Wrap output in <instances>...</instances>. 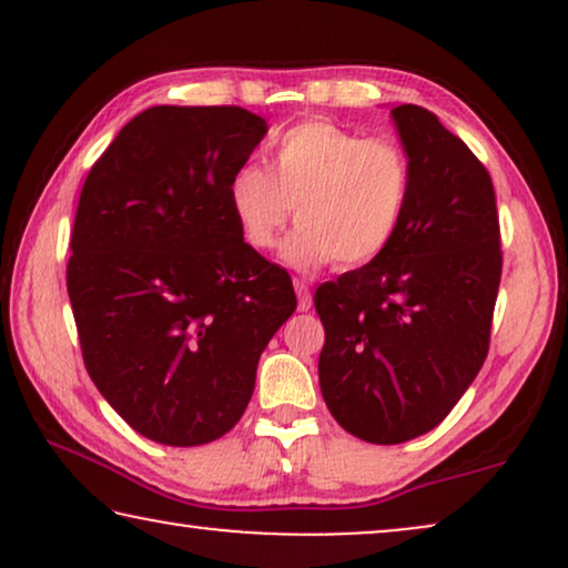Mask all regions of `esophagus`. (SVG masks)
Wrapping results in <instances>:
<instances>
[{"label":"esophagus","mask_w":568,"mask_h":568,"mask_svg":"<svg viewBox=\"0 0 568 568\" xmlns=\"http://www.w3.org/2000/svg\"><path fill=\"white\" fill-rule=\"evenodd\" d=\"M294 292H297L300 310H302V313H307L310 305H313V294H310V284L305 282V278L294 276Z\"/></svg>","instance_id":"34e87169"}]
</instances>
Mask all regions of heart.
<instances>
[{
  "label": "heart",
  "instance_id": "obj_1",
  "mask_svg": "<svg viewBox=\"0 0 568 568\" xmlns=\"http://www.w3.org/2000/svg\"><path fill=\"white\" fill-rule=\"evenodd\" d=\"M414 168L390 136H364L333 121H305L271 146V173L243 165L227 199L245 243L268 251L292 214L302 222L286 240V261L315 268L364 266L383 255L408 212Z\"/></svg>",
  "mask_w": 568,
  "mask_h": 568
}]
</instances>
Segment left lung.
<instances>
[{
	"instance_id": "1",
	"label": "left lung",
	"mask_w": 568,
	"mask_h": 568,
	"mask_svg": "<svg viewBox=\"0 0 568 568\" xmlns=\"http://www.w3.org/2000/svg\"><path fill=\"white\" fill-rule=\"evenodd\" d=\"M414 168L390 247L315 292L317 362L333 418L372 445L442 424L484 367L501 282V232L488 170L426 108H393Z\"/></svg>"
}]
</instances>
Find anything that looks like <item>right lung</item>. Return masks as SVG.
<instances>
[{
  "instance_id": "obj_1",
  "label": "right lung",
  "mask_w": 568,
  "mask_h": 568,
  "mask_svg": "<svg viewBox=\"0 0 568 568\" xmlns=\"http://www.w3.org/2000/svg\"><path fill=\"white\" fill-rule=\"evenodd\" d=\"M266 131L237 105H154L84 178L67 263L82 359L115 414L160 445L227 434L297 307L290 274L245 243L227 199Z\"/></svg>"
}]
</instances>
